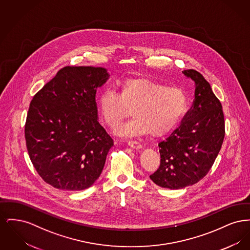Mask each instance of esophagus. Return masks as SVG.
<instances>
[{"label": "esophagus", "instance_id": "obj_1", "mask_svg": "<svg viewBox=\"0 0 250 250\" xmlns=\"http://www.w3.org/2000/svg\"><path fill=\"white\" fill-rule=\"evenodd\" d=\"M128 145L132 147V148H135V149H140V148H142V144L139 143V142H137V141H133V140H129L128 141Z\"/></svg>", "mask_w": 250, "mask_h": 250}]
</instances>
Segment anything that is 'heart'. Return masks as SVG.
Segmentation results:
<instances>
[{
	"label": "heart",
	"instance_id": "heart-1",
	"mask_svg": "<svg viewBox=\"0 0 250 250\" xmlns=\"http://www.w3.org/2000/svg\"><path fill=\"white\" fill-rule=\"evenodd\" d=\"M188 107V97L183 89L145 78L125 81L119 94L106 88L98 98L100 115L110 128L117 126L131 110L133 118L118 129L122 136H163L177 125Z\"/></svg>",
	"mask_w": 250,
	"mask_h": 250
}]
</instances>
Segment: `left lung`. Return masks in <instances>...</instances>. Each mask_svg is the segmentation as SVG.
<instances>
[{"mask_svg":"<svg viewBox=\"0 0 250 250\" xmlns=\"http://www.w3.org/2000/svg\"><path fill=\"white\" fill-rule=\"evenodd\" d=\"M183 73L195 82V99L178 128L160 142V166L151 180L179 189L202 180L213 166L225 137L222 105L209 83L194 69Z\"/></svg>","mask_w":250,"mask_h":250,"instance_id":"1","label":"left lung"}]
</instances>
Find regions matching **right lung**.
Segmentation results:
<instances>
[{
    "mask_svg": "<svg viewBox=\"0 0 250 250\" xmlns=\"http://www.w3.org/2000/svg\"><path fill=\"white\" fill-rule=\"evenodd\" d=\"M103 67L65 66L36 93L25 123L30 159L47 184L83 190L100 176L112 139L97 120L95 94Z\"/></svg>",
    "mask_w": 250,
    "mask_h": 250,
    "instance_id": "1",
    "label": "right lung"
}]
</instances>
